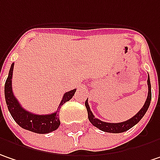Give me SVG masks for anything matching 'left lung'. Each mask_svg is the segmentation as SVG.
<instances>
[{
  "mask_svg": "<svg viewBox=\"0 0 160 160\" xmlns=\"http://www.w3.org/2000/svg\"><path fill=\"white\" fill-rule=\"evenodd\" d=\"M148 92L147 100H146L145 104L143 105L141 109L137 113L135 116H133L128 120L123 121V122H119V123H108V122L101 121V120H99V118H96L94 117L93 113L91 112L90 108H89L88 99H87L85 101V106H86L87 111H88V118H89V120L90 121V123L94 127L99 128L100 130L105 131V132H109V133H121V132L128 130L129 128H131L133 126H135L138 122H139V120L145 115L148 108L150 105V101H151V85H150L149 76H148Z\"/></svg>",
  "mask_w": 160,
  "mask_h": 160,
  "instance_id": "8db88e82",
  "label": "left lung"
}]
</instances>
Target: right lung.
Wrapping results in <instances>:
<instances>
[{
    "mask_svg": "<svg viewBox=\"0 0 160 160\" xmlns=\"http://www.w3.org/2000/svg\"><path fill=\"white\" fill-rule=\"evenodd\" d=\"M13 66H14V63H12L11 66L9 75H8L4 86L5 100H6L7 107L12 117L13 118V119L20 127H22L24 129L38 133V134H46V133H50L52 131L56 130L60 127V124H61L59 110L61 109V106L65 102L69 101L74 96L76 89L70 90L63 95L61 104L56 112H53L52 114H48V115L33 114L32 112L25 110L20 105L18 99H16L13 95L12 88Z\"/></svg>",
    "mask_w": 160,
    "mask_h": 160,
    "instance_id": "obj_1",
    "label": "right lung"
}]
</instances>
